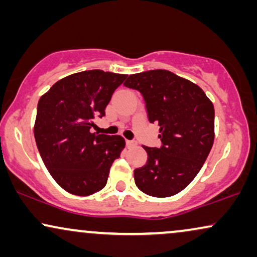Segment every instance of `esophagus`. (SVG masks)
Segmentation results:
<instances>
[{
	"label": "esophagus",
	"instance_id": "obj_1",
	"mask_svg": "<svg viewBox=\"0 0 257 257\" xmlns=\"http://www.w3.org/2000/svg\"><path fill=\"white\" fill-rule=\"evenodd\" d=\"M126 145H127L128 147H133V146H136L137 144H136V142H133V140H126Z\"/></svg>",
	"mask_w": 257,
	"mask_h": 257
}]
</instances>
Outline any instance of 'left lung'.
Masks as SVG:
<instances>
[{
    "mask_svg": "<svg viewBox=\"0 0 257 257\" xmlns=\"http://www.w3.org/2000/svg\"><path fill=\"white\" fill-rule=\"evenodd\" d=\"M139 91L150 122L159 125L161 146H143L147 161L135 170L137 187L147 195L167 198L191 184L214 143V106L189 80L167 70L128 76L124 83Z\"/></svg>",
    "mask_w": 257,
    "mask_h": 257,
    "instance_id": "obj_1",
    "label": "left lung"
}]
</instances>
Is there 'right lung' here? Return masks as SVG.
<instances>
[{"label": "right lung", "mask_w": 257, "mask_h": 257, "mask_svg": "<svg viewBox=\"0 0 257 257\" xmlns=\"http://www.w3.org/2000/svg\"><path fill=\"white\" fill-rule=\"evenodd\" d=\"M127 75L89 70L58 80L37 105L34 135L42 160L55 181L75 195L105 187L111 165L120 157V136L91 133L104 117L115 89Z\"/></svg>", "instance_id": "1"}]
</instances>
